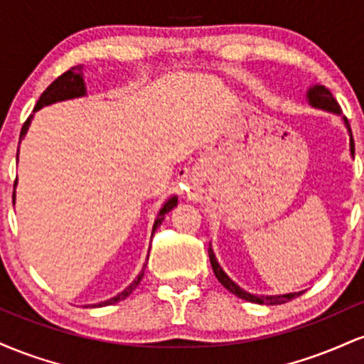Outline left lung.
I'll list each match as a JSON object with an SVG mask.
<instances>
[{
  "mask_svg": "<svg viewBox=\"0 0 364 364\" xmlns=\"http://www.w3.org/2000/svg\"><path fill=\"white\" fill-rule=\"evenodd\" d=\"M306 97H308V102L311 104L313 107H318V109H325L328 112H336V114H341V107L339 104H337L336 99H333L332 92H330L327 87L323 85H313L308 89L306 92ZM344 119V124L348 127V132H349V147H350V156H354V140H353V133H350V128H349V123H348V118H342ZM208 258H210V265H212V270H214L217 281H219L223 286L225 287L228 291H231L232 294H236L237 298L245 299V301H252V303H258V304H282V303H287L291 301V299L298 298V296H301L304 291H299V292H289V294H281V296H258V294H252V292L241 289L237 284L232 281V279H229V275L224 272L223 267L219 265V262H217L215 255H214V250L208 248Z\"/></svg>",
  "mask_w": 364,
  "mask_h": 364,
  "instance_id": "1",
  "label": "left lung"
}]
</instances>
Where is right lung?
<instances>
[{
  "label": "right lung",
  "instance_id": "obj_1",
  "mask_svg": "<svg viewBox=\"0 0 364 364\" xmlns=\"http://www.w3.org/2000/svg\"><path fill=\"white\" fill-rule=\"evenodd\" d=\"M82 95H85V83H83V78H82V66H73V68H70L68 72L60 75V77H58L56 80H54L51 85H49L48 89L43 92V95H41L39 101H37V104H36L34 112L39 111L41 107L49 106V104L60 102V101H68V99L82 97ZM31 119H32V116H28L27 121L23 123L22 132H20V140H22L25 136V133H27L28 124H31ZM16 159H18V150H16ZM14 198H15V190H14ZM176 205H178V196H171L168 202L162 205V208L159 210V214L156 217V223H154L152 235L156 232V229L159 228V225L162 224V220H164V215L168 214L169 210H173V208ZM141 277H144V269H141L139 277H136L135 281L129 284L127 289L121 291L119 294L114 296V298L107 299V301H102L99 304H94V306H107V304H114V303L121 301V299L128 298V296L132 294L133 291H135V287L140 284Z\"/></svg>",
  "mask_w": 364,
  "mask_h": 364
}]
</instances>
